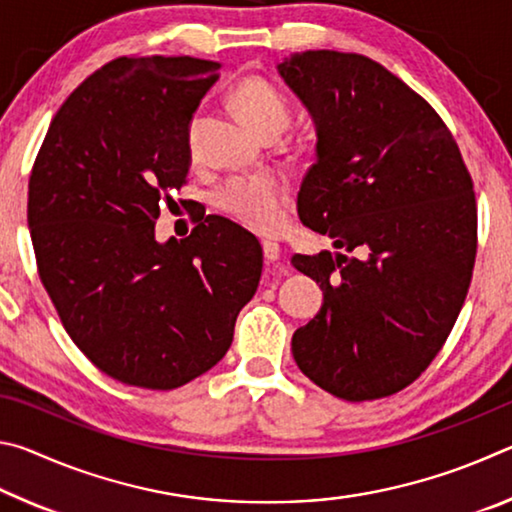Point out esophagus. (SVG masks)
Listing matches in <instances>:
<instances>
[{
    "mask_svg": "<svg viewBox=\"0 0 512 512\" xmlns=\"http://www.w3.org/2000/svg\"><path fill=\"white\" fill-rule=\"evenodd\" d=\"M262 250H264V259L268 264H275L277 259H280V246L273 244V241H264Z\"/></svg>",
    "mask_w": 512,
    "mask_h": 512,
    "instance_id": "34e87169",
    "label": "esophagus"
}]
</instances>
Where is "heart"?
Returning a JSON list of instances; mask_svg holds the SVG:
<instances>
[{"label": "heart", "mask_w": 512, "mask_h": 512, "mask_svg": "<svg viewBox=\"0 0 512 512\" xmlns=\"http://www.w3.org/2000/svg\"><path fill=\"white\" fill-rule=\"evenodd\" d=\"M232 106L248 126L262 137H277L287 131L293 117L291 101L273 81L264 76H246L232 88ZM196 121L192 124L194 133ZM214 205L246 228L271 235L280 230L287 216L289 189L268 173L228 178L214 192Z\"/></svg>", "instance_id": "1"}]
</instances>
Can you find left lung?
<instances>
[{
  "label": "left lung",
  "instance_id": "left-lung-1",
  "mask_svg": "<svg viewBox=\"0 0 512 512\" xmlns=\"http://www.w3.org/2000/svg\"><path fill=\"white\" fill-rule=\"evenodd\" d=\"M280 74L318 126L300 219L353 253L291 257L325 293L293 359L341 400H379L429 368L461 314L476 257L470 169L443 117L372 58L318 49Z\"/></svg>",
  "mask_w": 512,
  "mask_h": 512
}]
</instances>
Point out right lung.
<instances>
[{
  "mask_svg": "<svg viewBox=\"0 0 512 512\" xmlns=\"http://www.w3.org/2000/svg\"><path fill=\"white\" fill-rule=\"evenodd\" d=\"M221 63L119 56L60 106L29 176L38 275L69 339L108 377L171 391L228 352L262 248L223 216L155 241L187 185L189 121Z\"/></svg>",
  "mask_w": 512,
  "mask_h": 512,
  "instance_id": "right-lung-1",
  "label": "right lung"
}]
</instances>
